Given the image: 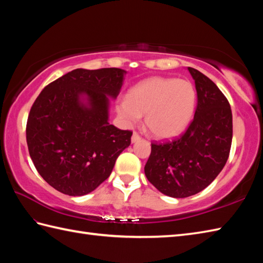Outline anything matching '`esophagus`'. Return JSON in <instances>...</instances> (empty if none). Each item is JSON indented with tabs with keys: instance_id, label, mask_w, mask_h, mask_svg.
Listing matches in <instances>:
<instances>
[{
	"instance_id": "obj_1",
	"label": "esophagus",
	"mask_w": 263,
	"mask_h": 263,
	"mask_svg": "<svg viewBox=\"0 0 263 263\" xmlns=\"http://www.w3.org/2000/svg\"><path fill=\"white\" fill-rule=\"evenodd\" d=\"M141 140V137L138 135L137 132H135L132 135V138H131V141H132V143H135V142H138V141H140Z\"/></svg>"
}]
</instances>
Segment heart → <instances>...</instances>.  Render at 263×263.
<instances>
[{"label":"heart","mask_w":263,"mask_h":263,"mask_svg":"<svg viewBox=\"0 0 263 263\" xmlns=\"http://www.w3.org/2000/svg\"><path fill=\"white\" fill-rule=\"evenodd\" d=\"M197 90L190 81L153 77L139 82L117 104V113L132 126L144 115L150 133L156 138H174L185 130L194 115Z\"/></svg>","instance_id":"heart-1"}]
</instances>
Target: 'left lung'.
I'll return each mask as SVG.
<instances>
[{"mask_svg":"<svg viewBox=\"0 0 263 263\" xmlns=\"http://www.w3.org/2000/svg\"><path fill=\"white\" fill-rule=\"evenodd\" d=\"M197 90L194 119L182 136L152 143L144 174L153 185L172 198L202 191L224 168L233 138L230 103L219 88L200 71L187 68Z\"/></svg>","mask_w":263,"mask_h":263,"instance_id":"left-lung-1","label":"left lung"}]
</instances>
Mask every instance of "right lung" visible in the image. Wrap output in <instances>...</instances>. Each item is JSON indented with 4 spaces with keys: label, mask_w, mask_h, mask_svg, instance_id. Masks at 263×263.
Returning <instances> with one entry per match:
<instances>
[{
    "label": "right lung",
    "mask_w": 263,
    "mask_h": 263,
    "mask_svg": "<svg viewBox=\"0 0 263 263\" xmlns=\"http://www.w3.org/2000/svg\"><path fill=\"white\" fill-rule=\"evenodd\" d=\"M125 70L76 69L49 83L28 116V150L49 185L71 197L92 192L110 175L131 131L109 124Z\"/></svg>",
    "instance_id": "right-lung-1"
}]
</instances>
